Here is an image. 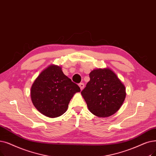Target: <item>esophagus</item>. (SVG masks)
Wrapping results in <instances>:
<instances>
[{
	"label": "esophagus",
	"mask_w": 156,
	"mask_h": 156,
	"mask_svg": "<svg viewBox=\"0 0 156 156\" xmlns=\"http://www.w3.org/2000/svg\"><path fill=\"white\" fill-rule=\"evenodd\" d=\"M84 83H80V84H79V87H80V89L81 90H83V88H84Z\"/></svg>",
	"instance_id": "34e87169"
}]
</instances>
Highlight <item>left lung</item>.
Returning a JSON list of instances; mask_svg holds the SVG:
<instances>
[{"label":"left lung","instance_id":"left-lung-1","mask_svg":"<svg viewBox=\"0 0 156 156\" xmlns=\"http://www.w3.org/2000/svg\"><path fill=\"white\" fill-rule=\"evenodd\" d=\"M89 76L90 81L81 92L89 111L98 117L112 115L126 98L124 85L109 68L94 69Z\"/></svg>","mask_w":156,"mask_h":156}]
</instances>
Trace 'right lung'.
Returning <instances> with one entry per match:
<instances>
[{"instance_id": "right-lung-1", "label": "right lung", "mask_w": 156, "mask_h": 156, "mask_svg": "<svg viewBox=\"0 0 156 156\" xmlns=\"http://www.w3.org/2000/svg\"><path fill=\"white\" fill-rule=\"evenodd\" d=\"M80 88L63 73L61 67L51 65L33 83L30 96L36 109L44 115L55 118L64 114L69 101Z\"/></svg>"}]
</instances>
